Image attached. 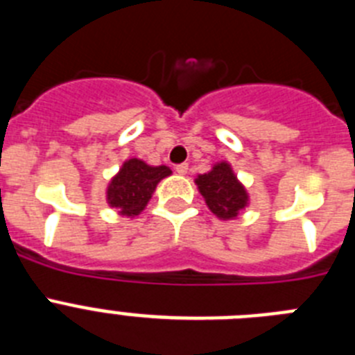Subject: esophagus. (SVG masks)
Wrapping results in <instances>:
<instances>
[{
	"label": "esophagus",
	"instance_id": "1",
	"mask_svg": "<svg viewBox=\"0 0 355 355\" xmlns=\"http://www.w3.org/2000/svg\"><path fill=\"white\" fill-rule=\"evenodd\" d=\"M175 172L180 175H184L188 172V163H181V165H175Z\"/></svg>",
	"mask_w": 355,
	"mask_h": 355
}]
</instances>
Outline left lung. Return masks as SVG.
<instances>
[{
  "label": "left lung",
  "instance_id": "obj_1",
  "mask_svg": "<svg viewBox=\"0 0 355 355\" xmlns=\"http://www.w3.org/2000/svg\"><path fill=\"white\" fill-rule=\"evenodd\" d=\"M196 184L208 208L220 220H233L249 205V193L227 162L215 163L211 171L197 175Z\"/></svg>",
  "mask_w": 355,
  "mask_h": 355
}]
</instances>
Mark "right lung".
<instances>
[{
    "label": "right lung",
    "mask_w": 355,
    "mask_h": 355,
    "mask_svg": "<svg viewBox=\"0 0 355 355\" xmlns=\"http://www.w3.org/2000/svg\"><path fill=\"white\" fill-rule=\"evenodd\" d=\"M172 171L165 165L153 167L139 158L122 163L121 171L112 178L106 188V200L122 216H137L153 197L156 184L171 175Z\"/></svg>",
    "instance_id": "obj_1"
}]
</instances>
